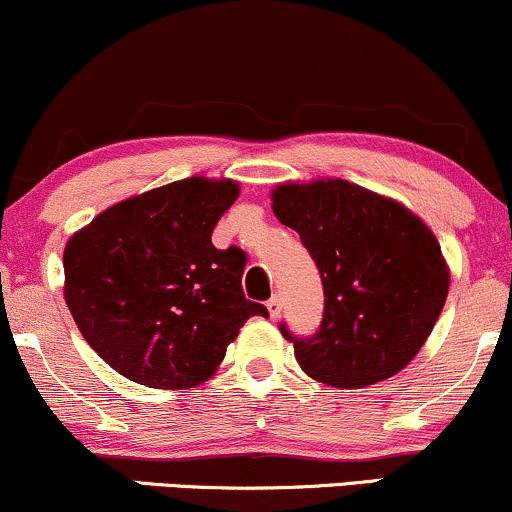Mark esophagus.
I'll use <instances>...</instances> for the list:
<instances>
[{"instance_id": "1", "label": "esophagus", "mask_w": 512, "mask_h": 512, "mask_svg": "<svg viewBox=\"0 0 512 512\" xmlns=\"http://www.w3.org/2000/svg\"><path fill=\"white\" fill-rule=\"evenodd\" d=\"M267 310H269V317H272V319L281 315V298H279V295H272V298L267 300Z\"/></svg>"}]
</instances>
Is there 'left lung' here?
Returning <instances> with one entry per match:
<instances>
[{"mask_svg": "<svg viewBox=\"0 0 512 512\" xmlns=\"http://www.w3.org/2000/svg\"><path fill=\"white\" fill-rule=\"evenodd\" d=\"M276 219L298 231L324 286L317 334L295 336V360L329 386L377 384L420 353L448 295L439 240L420 217L355 183H283Z\"/></svg>", "mask_w": 512, "mask_h": 512, "instance_id": "8db88e82", "label": "left lung"}]
</instances>
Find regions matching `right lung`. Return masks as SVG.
<instances>
[{"mask_svg": "<svg viewBox=\"0 0 512 512\" xmlns=\"http://www.w3.org/2000/svg\"><path fill=\"white\" fill-rule=\"evenodd\" d=\"M236 197V181L193 176L116 202L69 238L66 305L90 348L126 379L193 389L240 326L269 317L243 295L248 255L212 245Z\"/></svg>", "mask_w": 512, "mask_h": 512, "instance_id": "obj_1", "label": "right lung"}]
</instances>
